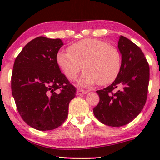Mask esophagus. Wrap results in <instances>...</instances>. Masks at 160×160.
I'll use <instances>...</instances> for the list:
<instances>
[{"label":"esophagus","instance_id":"1","mask_svg":"<svg viewBox=\"0 0 160 160\" xmlns=\"http://www.w3.org/2000/svg\"><path fill=\"white\" fill-rule=\"evenodd\" d=\"M88 91H87V90H80V89H78L77 90V95H83V94H85V93H88Z\"/></svg>","mask_w":160,"mask_h":160}]
</instances>
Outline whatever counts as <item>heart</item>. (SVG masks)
<instances>
[{
  "mask_svg": "<svg viewBox=\"0 0 160 160\" xmlns=\"http://www.w3.org/2000/svg\"><path fill=\"white\" fill-rule=\"evenodd\" d=\"M68 52L60 51L56 57V63L70 80L77 79L83 67L78 81L80 87H89L98 83H112L119 73L122 58L119 51L106 42L86 38L71 45Z\"/></svg>",
  "mask_w": 160,
  "mask_h": 160,
  "instance_id": "1",
  "label": "heart"
}]
</instances>
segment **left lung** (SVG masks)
<instances>
[{
  "instance_id": "obj_1",
  "label": "left lung",
  "mask_w": 160,
  "mask_h": 160,
  "mask_svg": "<svg viewBox=\"0 0 160 160\" xmlns=\"http://www.w3.org/2000/svg\"><path fill=\"white\" fill-rule=\"evenodd\" d=\"M118 48L122 55L119 73L110 86L97 91L100 101L93 108L95 117L111 127L127 125L139 114L149 82V66L140 48L122 35Z\"/></svg>"
}]
</instances>
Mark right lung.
Segmentation results:
<instances>
[{
	"instance_id": "right-lung-1",
	"label": "right lung",
	"mask_w": 160,
	"mask_h": 160,
	"mask_svg": "<svg viewBox=\"0 0 160 160\" xmlns=\"http://www.w3.org/2000/svg\"><path fill=\"white\" fill-rule=\"evenodd\" d=\"M63 46L60 38L39 36L30 41L15 59L11 90L21 117L37 130H52L68 116L76 88L56 63Z\"/></svg>"
}]
</instances>
